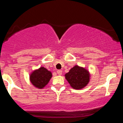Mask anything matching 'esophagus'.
<instances>
[{
    "label": "esophagus",
    "mask_w": 123,
    "mask_h": 123,
    "mask_svg": "<svg viewBox=\"0 0 123 123\" xmlns=\"http://www.w3.org/2000/svg\"><path fill=\"white\" fill-rule=\"evenodd\" d=\"M57 73L58 75H61L62 74V70H58L57 71Z\"/></svg>",
    "instance_id": "1"
}]
</instances>
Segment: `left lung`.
Returning a JSON list of instances; mask_svg holds the SVG:
<instances>
[{
  "label": "left lung",
  "instance_id": "obj_1",
  "mask_svg": "<svg viewBox=\"0 0 123 123\" xmlns=\"http://www.w3.org/2000/svg\"><path fill=\"white\" fill-rule=\"evenodd\" d=\"M66 79L74 89H81L89 82L90 74L84 68L75 66L65 75Z\"/></svg>",
  "mask_w": 123,
  "mask_h": 123
}]
</instances>
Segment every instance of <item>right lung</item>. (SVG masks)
<instances>
[{"instance_id": "add662e5", "label": "right lung", "mask_w": 123, "mask_h": 123, "mask_svg": "<svg viewBox=\"0 0 123 123\" xmlns=\"http://www.w3.org/2000/svg\"><path fill=\"white\" fill-rule=\"evenodd\" d=\"M52 77V74L43 67L35 70L30 75V80L33 86L39 88H42L48 83Z\"/></svg>"}]
</instances>
